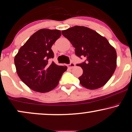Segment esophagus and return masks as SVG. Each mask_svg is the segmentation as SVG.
I'll list each match as a JSON object with an SVG mask.
<instances>
[{"instance_id":"esophagus-1","label":"esophagus","mask_w":132,"mask_h":132,"mask_svg":"<svg viewBox=\"0 0 132 132\" xmlns=\"http://www.w3.org/2000/svg\"><path fill=\"white\" fill-rule=\"evenodd\" d=\"M75 66H76V64H75L74 63H71L70 64H68V67L69 68H71H71H74Z\"/></svg>"}]
</instances>
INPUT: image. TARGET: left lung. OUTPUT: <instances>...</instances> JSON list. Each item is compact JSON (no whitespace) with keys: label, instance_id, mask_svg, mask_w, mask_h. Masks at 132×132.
Wrapping results in <instances>:
<instances>
[{"label":"left lung","instance_id":"1","mask_svg":"<svg viewBox=\"0 0 132 132\" xmlns=\"http://www.w3.org/2000/svg\"><path fill=\"white\" fill-rule=\"evenodd\" d=\"M74 47L76 55L85 61L77 64L83 69L78 78L83 87L96 89L110 79L116 68L117 54L108 40L96 31L83 26H74L62 31Z\"/></svg>","mask_w":132,"mask_h":132}]
</instances>
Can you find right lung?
<instances>
[{"mask_svg":"<svg viewBox=\"0 0 132 132\" xmlns=\"http://www.w3.org/2000/svg\"><path fill=\"white\" fill-rule=\"evenodd\" d=\"M58 30L43 29L31 35L20 48L14 57L18 76L33 91L47 93L58 85L66 66H58L48 61L54 56L51 49L54 43L60 37Z\"/></svg>","mask_w":132,"mask_h":132,"instance_id":"1","label":"right lung"}]
</instances>
